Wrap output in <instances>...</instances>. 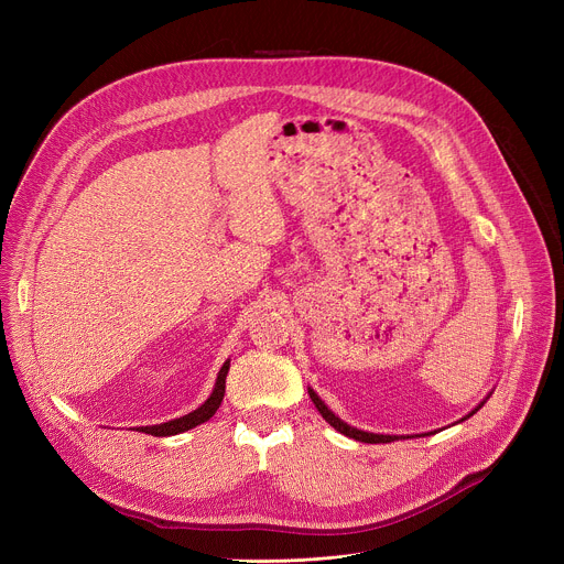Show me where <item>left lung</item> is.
<instances>
[{
    "instance_id": "left-lung-1",
    "label": "left lung",
    "mask_w": 564,
    "mask_h": 564,
    "mask_svg": "<svg viewBox=\"0 0 564 564\" xmlns=\"http://www.w3.org/2000/svg\"><path fill=\"white\" fill-rule=\"evenodd\" d=\"M310 392V399L314 401V406H316V411L321 413V417H324L333 429H337L339 433H344L346 437H352V440H357V442H366V444H386V442H394V440H399L397 435H375V433H366V431H357V429H352V426H348L346 422H341L337 415H333L330 411H328V406L324 404V401L318 399V394L314 392V390H307ZM481 404H485V401H481ZM481 404L477 406V409H481ZM475 409V411H477ZM473 411V413H475ZM470 413V415H473ZM468 415V417H470Z\"/></svg>"
}]
</instances>
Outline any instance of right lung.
Masks as SVG:
<instances>
[{
	"label": "right lung",
	"mask_w": 564,
	"mask_h": 564,
	"mask_svg": "<svg viewBox=\"0 0 564 564\" xmlns=\"http://www.w3.org/2000/svg\"><path fill=\"white\" fill-rule=\"evenodd\" d=\"M227 370H229V361L223 364L220 372H218V379H216V386H214V392L209 394V399L205 401V404L200 409H196L194 413L185 415V417H178V420H172L167 424H158V426H142L138 429L140 433H147V435H155V437H170V435H178V433H185L203 422H207L220 406L223 401V394H225V377H227Z\"/></svg>",
	"instance_id": "1"
}]
</instances>
